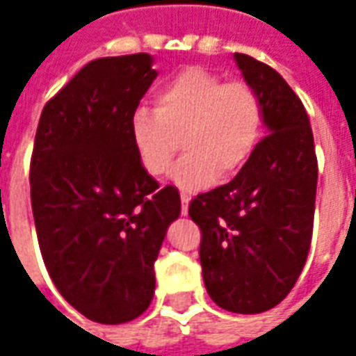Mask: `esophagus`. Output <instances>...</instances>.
<instances>
[{
  "mask_svg": "<svg viewBox=\"0 0 356 356\" xmlns=\"http://www.w3.org/2000/svg\"><path fill=\"white\" fill-rule=\"evenodd\" d=\"M180 200H182V216H188V204H190V196H188V194H182V196H180Z\"/></svg>",
  "mask_w": 356,
  "mask_h": 356,
  "instance_id": "obj_1",
  "label": "esophagus"
}]
</instances>
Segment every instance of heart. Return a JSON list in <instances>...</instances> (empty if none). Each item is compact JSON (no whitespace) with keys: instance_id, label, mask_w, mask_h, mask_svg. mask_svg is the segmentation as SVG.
Instances as JSON below:
<instances>
[{"instance_id":"heart-1","label":"heart","mask_w":356,"mask_h":356,"mask_svg":"<svg viewBox=\"0 0 356 356\" xmlns=\"http://www.w3.org/2000/svg\"><path fill=\"white\" fill-rule=\"evenodd\" d=\"M156 108L138 106L129 118L130 144L152 176L168 170L184 140L188 152L170 170L186 192L212 186L220 174H238L261 136L264 106L243 81H226L202 67H188L154 90Z\"/></svg>"}]
</instances>
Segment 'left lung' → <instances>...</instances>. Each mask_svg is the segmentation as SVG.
I'll use <instances>...</instances> for the list:
<instances>
[{
	"label": "left lung",
	"mask_w": 356,
	"mask_h": 356,
	"mask_svg": "<svg viewBox=\"0 0 356 356\" xmlns=\"http://www.w3.org/2000/svg\"><path fill=\"white\" fill-rule=\"evenodd\" d=\"M264 106L261 138L229 184L198 194L190 218L202 229L200 264L208 295L232 313L281 303L307 259L317 194V156L305 106L266 63L234 53Z\"/></svg>",
	"instance_id": "left-lung-1"
}]
</instances>
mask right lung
Listing matches in <instances>:
<instances>
[{
  "mask_svg": "<svg viewBox=\"0 0 356 356\" xmlns=\"http://www.w3.org/2000/svg\"><path fill=\"white\" fill-rule=\"evenodd\" d=\"M148 53L85 65L43 108L31 156V208L59 293L103 325L136 319L154 295V261L180 216L129 136V118L156 79Z\"/></svg>",
  "mask_w": 356,
  "mask_h": 356,
  "instance_id": "right-lung-1",
  "label": "right lung"
}]
</instances>
